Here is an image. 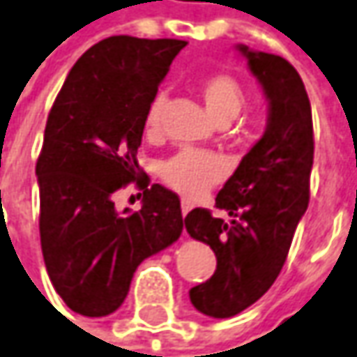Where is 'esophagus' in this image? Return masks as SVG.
<instances>
[{
  "label": "esophagus",
  "instance_id": "esophagus-1",
  "mask_svg": "<svg viewBox=\"0 0 357 357\" xmlns=\"http://www.w3.org/2000/svg\"><path fill=\"white\" fill-rule=\"evenodd\" d=\"M181 208H183V215L187 217L188 213H190V208H192V203L187 201V199H183V203H181Z\"/></svg>",
  "mask_w": 357,
  "mask_h": 357
}]
</instances>
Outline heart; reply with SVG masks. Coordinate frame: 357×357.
Here are the masks:
<instances>
[{
	"instance_id": "b5f03b06",
	"label": "heart",
	"mask_w": 357,
	"mask_h": 357,
	"mask_svg": "<svg viewBox=\"0 0 357 357\" xmlns=\"http://www.w3.org/2000/svg\"><path fill=\"white\" fill-rule=\"evenodd\" d=\"M201 96L206 110L219 124H227L237 118L245 106V90L241 82L231 74H213L201 82ZM165 106V96H154L144 116V126L149 132H156L160 126V114ZM225 174V167L219 156L211 152L181 151L162 162L160 176L178 195L197 199L203 197L208 188L217 185Z\"/></svg>"
}]
</instances>
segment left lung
Masks as SVG:
<instances>
[{"mask_svg":"<svg viewBox=\"0 0 357 357\" xmlns=\"http://www.w3.org/2000/svg\"><path fill=\"white\" fill-rule=\"evenodd\" d=\"M269 100L267 130L219 190L217 219L192 208L185 229L217 255V269L192 287L190 303L208 317H233L273 285L287 259L295 229L310 203L313 167L312 104L297 70L285 58L237 45Z\"/></svg>","mask_w":357,"mask_h":357,"instance_id":"8db88e82","label":"left lung"}]
</instances>
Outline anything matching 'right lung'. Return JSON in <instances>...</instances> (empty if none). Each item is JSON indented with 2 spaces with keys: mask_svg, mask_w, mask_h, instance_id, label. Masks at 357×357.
<instances>
[{
  "mask_svg": "<svg viewBox=\"0 0 357 357\" xmlns=\"http://www.w3.org/2000/svg\"><path fill=\"white\" fill-rule=\"evenodd\" d=\"M185 45L132 36L102 40L74 63L47 114L36 162L42 253L54 289L80 315L116 312L136 267L183 233L178 195L149 188L136 152L158 84ZM132 180L143 190V208L120 215L112 195Z\"/></svg>",
  "mask_w": 357,
  "mask_h": 357,
  "instance_id": "obj_1",
  "label": "right lung"
}]
</instances>
